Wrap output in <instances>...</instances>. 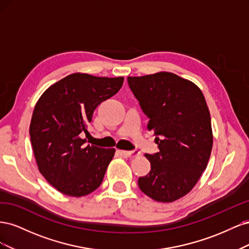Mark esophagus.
<instances>
[{"instance_id": "34e87169", "label": "esophagus", "mask_w": 249, "mask_h": 249, "mask_svg": "<svg viewBox=\"0 0 249 249\" xmlns=\"http://www.w3.org/2000/svg\"><path fill=\"white\" fill-rule=\"evenodd\" d=\"M119 153L126 158H135L140 156V152H138V150H130V152H127V150H119Z\"/></svg>"}]
</instances>
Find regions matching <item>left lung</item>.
Instances as JSON below:
<instances>
[{"mask_svg": "<svg viewBox=\"0 0 249 249\" xmlns=\"http://www.w3.org/2000/svg\"><path fill=\"white\" fill-rule=\"evenodd\" d=\"M127 84L159 148L145 155L150 171L138 178L140 190L157 201H175L191 191L210 159L213 136L205 96L171 72L129 77Z\"/></svg>", "mask_w": 249, "mask_h": 249, "instance_id": "1", "label": "left lung"}]
</instances>
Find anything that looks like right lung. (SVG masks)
I'll return each mask as SVG.
<instances>
[{
  "label": "right lung",
  "instance_id": "right-lung-1",
  "mask_svg": "<svg viewBox=\"0 0 249 249\" xmlns=\"http://www.w3.org/2000/svg\"><path fill=\"white\" fill-rule=\"evenodd\" d=\"M124 78L72 73L52 85L37 102L30 137L41 175L58 191L84 196L103 182L114 148L86 145L88 125L101 103L122 88Z\"/></svg>",
  "mask_w": 249,
  "mask_h": 249
}]
</instances>
